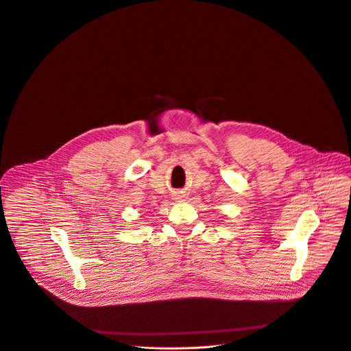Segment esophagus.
I'll return each instance as SVG.
<instances>
[{"instance_id":"obj_1","label":"esophagus","mask_w":351,"mask_h":351,"mask_svg":"<svg viewBox=\"0 0 351 351\" xmlns=\"http://www.w3.org/2000/svg\"><path fill=\"white\" fill-rule=\"evenodd\" d=\"M175 197H176L175 199H183V197H184V195H183V194H180V193H178V194H175Z\"/></svg>"}]
</instances>
